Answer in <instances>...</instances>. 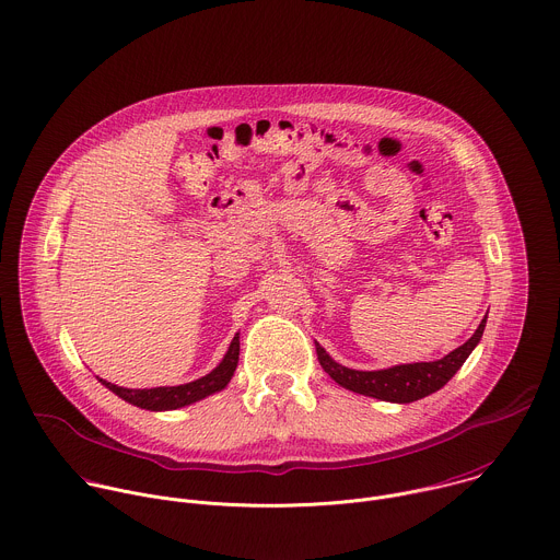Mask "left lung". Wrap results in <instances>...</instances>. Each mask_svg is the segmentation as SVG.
<instances>
[{"mask_svg":"<svg viewBox=\"0 0 560 560\" xmlns=\"http://www.w3.org/2000/svg\"><path fill=\"white\" fill-rule=\"evenodd\" d=\"M486 326V317L481 319L479 328L475 335L442 357L440 361H429V363H407V365H394L389 370H376V372H361V370H350L339 363H335L326 350L315 343L319 365L324 372L337 381L341 387L352 389L357 394H365L372 398L381 400H392V402H411L418 398H424L433 392H438L442 385L451 381V376L462 368L466 357L472 352V348L479 343L481 332Z\"/></svg>","mask_w":560,"mask_h":560,"instance_id":"obj_1","label":"left lung"}]
</instances>
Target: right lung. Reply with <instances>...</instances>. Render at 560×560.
<instances>
[{
	"mask_svg": "<svg viewBox=\"0 0 560 560\" xmlns=\"http://www.w3.org/2000/svg\"><path fill=\"white\" fill-rule=\"evenodd\" d=\"M238 352H241V341L238 335L234 337V341L230 343V350L225 354V359L206 376L186 383V385H177V387H153V389H127V387H118L114 383H107L101 378L103 385H107L114 394H118L122 400L142 407V409H151V411H162V409H177L190 402H197L219 389H223L230 378L234 376V370L238 365Z\"/></svg>",
	"mask_w": 560,
	"mask_h": 560,
	"instance_id": "obj_1",
	"label": "right lung"
}]
</instances>
